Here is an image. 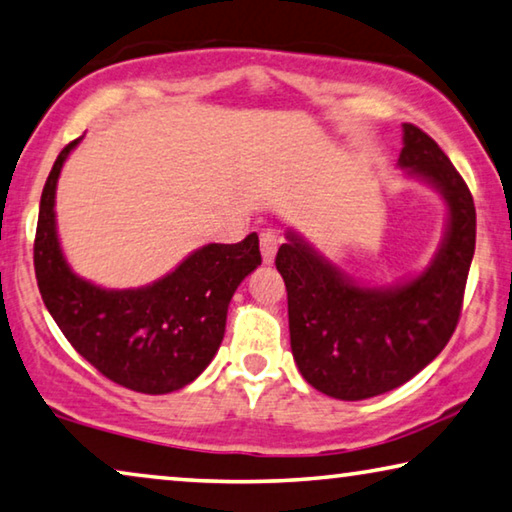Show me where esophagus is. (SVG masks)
I'll list each match as a JSON object with an SVG mask.
<instances>
[{"label": "esophagus", "instance_id": "1", "mask_svg": "<svg viewBox=\"0 0 512 512\" xmlns=\"http://www.w3.org/2000/svg\"><path fill=\"white\" fill-rule=\"evenodd\" d=\"M259 250H262L264 264H273V259H276V250H278L276 234H273L271 230H264L262 234H259Z\"/></svg>", "mask_w": 512, "mask_h": 512}]
</instances>
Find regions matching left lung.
Masks as SVG:
<instances>
[{
  "label": "left lung",
  "mask_w": 512,
  "mask_h": 512,
  "mask_svg": "<svg viewBox=\"0 0 512 512\" xmlns=\"http://www.w3.org/2000/svg\"><path fill=\"white\" fill-rule=\"evenodd\" d=\"M402 131L398 165L448 204L446 236L421 276L363 287L296 232L276 255L294 361L312 388L338 400L375 398L418 375L451 340L462 312L476 248L474 197L430 135L414 124Z\"/></svg>",
  "instance_id": "1"
}]
</instances>
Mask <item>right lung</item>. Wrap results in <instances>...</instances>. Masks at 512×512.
Returning <instances> with one entry per match:
<instances>
[{
	"label": "right lung",
	"instance_id": "right-lung-1",
	"mask_svg": "<svg viewBox=\"0 0 512 512\" xmlns=\"http://www.w3.org/2000/svg\"><path fill=\"white\" fill-rule=\"evenodd\" d=\"M80 140L61 149L43 186L34 241L43 303L75 352L114 384L149 395L179 391L216 356L232 294L262 264L259 239L253 232L239 243H209L147 287L103 289L75 276L59 246L55 190Z\"/></svg>",
	"mask_w": 512,
	"mask_h": 512
}]
</instances>
